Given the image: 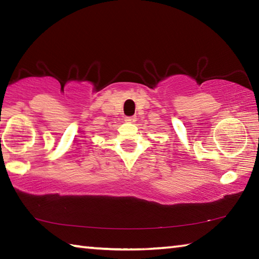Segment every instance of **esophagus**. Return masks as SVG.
Listing matches in <instances>:
<instances>
[{
    "label": "esophagus",
    "mask_w": 259,
    "mask_h": 259,
    "mask_svg": "<svg viewBox=\"0 0 259 259\" xmlns=\"http://www.w3.org/2000/svg\"><path fill=\"white\" fill-rule=\"evenodd\" d=\"M136 120H137V117L136 116H125L124 117V121L128 122V123H133V122H135Z\"/></svg>",
    "instance_id": "obj_1"
}]
</instances>
